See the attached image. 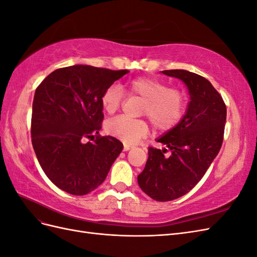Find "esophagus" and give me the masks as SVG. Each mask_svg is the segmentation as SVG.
Here are the masks:
<instances>
[{
    "label": "esophagus",
    "instance_id": "34e87169",
    "mask_svg": "<svg viewBox=\"0 0 257 257\" xmlns=\"http://www.w3.org/2000/svg\"><path fill=\"white\" fill-rule=\"evenodd\" d=\"M132 146H130V145H126V144H124V147H123V150L124 151H128V150H131L132 149Z\"/></svg>",
    "mask_w": 257,
    "mask_h": 257
}]
</instances>
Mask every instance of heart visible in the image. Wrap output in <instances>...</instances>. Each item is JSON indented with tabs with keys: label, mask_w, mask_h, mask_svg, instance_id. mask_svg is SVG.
I'll list each match as a JSON object with an SVG mask.
<instances>
[{
	"label": "heart",
	"mask_w": 257,
	"mask_h": 257,
	"mask_svg": "<svg viewBox=\"0 0 257 257\" xmlns=\"http://www.w3.org/2000/svg\"><path fill=\"white\" fill-rule=\"evenodd\" d=\"M131 96L144 100L142 113L148 115L153 126L159 131H168L180 122L185 110V94L178 88H169L167 82L152 77H137L126 85ZM123 89L112 83L103 91L100 104L108 113L119 109L124 99ZM148 124L144 120H132L116 116L107 123V132L125 144H135L148 134Z\"/></svg>",
	"instance_id": "obj_1"
}]
</instances>
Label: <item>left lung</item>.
I'll return each instance as SVG.
<instances>
[{
    "mask_svg": "<svg viewBox=\"0 0 257 257\" xmlns=\"http://www.w3.org/2000/svg\"><path fill=\"white\" fill-rule=\"evenodd\" d=\"M182 80L190 103L175 127L157 139L167 149L149 147L145 169L137 177L141 189L158 201H168L189 193L206 174L219 153L226 122V106L209 80L184 69L163 71Z\"/></svg>",
    "mask_w": 257,
    "mask_h": 257,
    "instance_id": "8db88e82",
    "label": "left lung"
}]
</instances>
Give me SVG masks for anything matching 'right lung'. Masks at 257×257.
<instances>
[{
	"label": "right lung",
	"mask_w": 257,
	"mask_h": 257,
	"mask_svg": "<svg viewBox=\"0 0 257 257\" xmlns=\"http://www.w3.org/2000/svg\"><path fill=\"white\" fill-rule=\"evenodd\" d=\"M127 73L73 65L56 69L36 88L31 121L33 149L44 173L59 189L85 195L104 182L123 144L98 135L104 119L100 96ZM85 139L93 143H84Z\"/></svg>",
	"instance_id": "1"
}]
</instances>
